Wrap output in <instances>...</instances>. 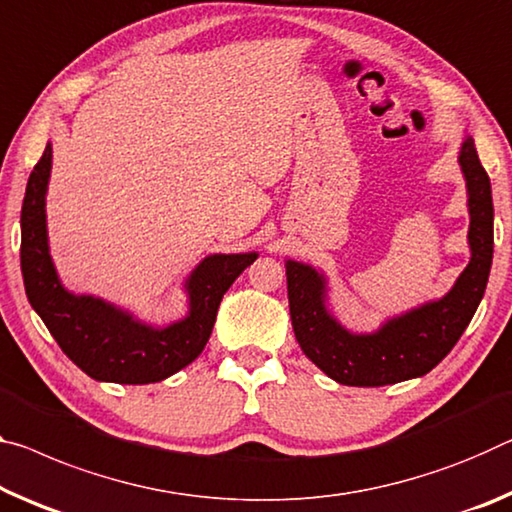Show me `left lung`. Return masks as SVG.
I'll return each mask as SVG.
<instances>
[{"instance_id":"1","label":"left lung","mask_w":512,"mask_h":512,"mask_svg":"<svg viewBox=\"0 0 512 512\" xmlns=\"http://www.w3.org/2000/svg\"><path fill=\"white\" fill-rule=\"evenodd\" d=\"M458 161L467 182L472 259L444 298L387 319L376 332L355 335L328 312L323 273L287 259L294 335L307 358L337 383L380 387L424 376L449 355L472 321L488 287L494 207L490 177L478 161L472 136L462 141Z\"/></svg>"}]
</instances>
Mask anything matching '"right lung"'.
I'll return each instance as SVG.
<instances>
[{"mask_svg":"<svg viewBox=\"0 0 512 512\" xmlns=\"http://www.w3.org/2000/svg\"><path fill=\"white\" fill-rule=\"evenodd\" d=\"M52 170V145L34 166L22 202L20 266L24 291L61 351L95 380L148 385L173 376L202 353L212 335L218 305L257 253L209 255L186 280L189 314L154 328L107 300L72 294L61 285L47 243L45 193Z\"/></svg>","mask_w":512,"mask_h":512,"instance_id":"obj_1","label":"right lung"}]
</instances>
